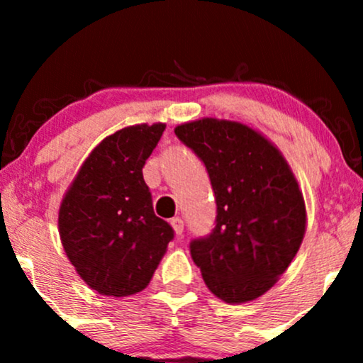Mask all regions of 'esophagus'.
Returning <instances> with one entry per match:
<instances>
[{
  "instance_id": "obj_1",
  "label": "esophagus",
  "mask_w": 363,
  "mask_h": 363,
  "mask_svg": "<svg viewBox=\"0 0 363 363\" xmlns=\"http://www.w3.org/2000/svg\"><path fill=\"white\" fill-rule=\"evenodd\" d=\"M170 225H172L174 232H176L177 235H182V232H184V222H182V218L176 216V218L170 220Z\"/></svg>"
}]
</instances>
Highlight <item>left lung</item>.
<instances>
[{"label":"left lung","mask_w":363,"mask_h":363,"mask_svg":"<svg viewBox=\"0 0 363 363\" xmlns=\"http://www.w3.org/2000/svg\"><path fill=\"white\" fill-rule=\"evenodd\" d=\"M176 136L205 164L215 227L189 244L206 286L228 303L254 301L285 273L306 232V205L281 153L240 123L201 119Z\"/></svg>","instance_id":"8db88e82"}]
</instances>
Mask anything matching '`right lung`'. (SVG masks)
<instances>
[{"label": "right lung", "mask_w": 363, "mask_h": 363, "mask_svg": "<svg viewBox=\"0 0 363 363\" xmlns=\"http://www.w3.org/2000/svg\"><path fill=\"white\" fill-rule=\"evenodd\" d=\"M165 124L107 136L90 153L60 208L66 256L90 289L126 297L152 280L174 228L153 211L143 167Z\"/></svg>", "instance_id": "1"}]
</instances>
